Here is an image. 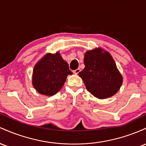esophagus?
<instances>
[{"label":"esophagus","instance_id":"esophagus-1","mask_svg":"<svg viewBox=\"0 0 146 146\" xmlns=\"http://www.w3.org/2000/svg\"><path fill=\"white\" fill-rule=\"evenodd\" d=\"M80 71H81V70H80L79 68H78V69H76V70H74V73L76 74H78L80 72Z\"/></svg>","mask_w":146,"mask_h":146}]
</instances>
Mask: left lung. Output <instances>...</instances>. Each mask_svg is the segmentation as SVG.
Returning <instances> with one entry per match:
<instances>
[{
  "mask_svg": "<svg viewBox=\"0 0 146 146\" xmlns=\"http://www.w3.org/2000/svg\"><path fill=\"white\" fill-rule=\"evenodd\" d=\"M85 68L78 73L91 94L99 99L112 96L120 89L123 77L108 52L101 48L86 52Z\"/></svg>",
  "mask_w": 146,
  "mask_h": 146,
  "instance_id": "left-lung-1",
  "label": "left lung"
}]
</instances>
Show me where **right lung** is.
<instances>
[{
    "instance_id": "add662e5",
    "label": "right lung",
    "mask_w": 146,
    "mask_h": 146,
    "mask_svg": "<svg viewBox=\"0 0 146 146\" xmlns=\"http://www.w3.org/2000/svg\"><path fill=\"white\" fill-rule=\"evenodd\" d=\"M69 74L72 72L59 52L48 53L34 66L32 84L40 94L53 96L61 89Z\"/></svg>"
}]
</instances>
